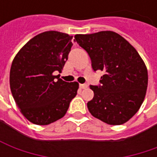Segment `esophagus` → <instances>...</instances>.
I'll list each match as a JSON object with an SVG mask.
<instances>
[{
    "label": "esophagus",
    "instance_id": "esophagus-1",
    "mask_svg": "<svg viewBox=\"0 0 157 157\" xmlns=\"http://www.w3.org/2000/svg\"><path fill=\"white\" fill-rule=\"evenodd\" d=\"M87 85L86 84H80L79 85V87L81 88V89H86V88H87Z\"/></svg>",
    "mask_w": 157,
    "mask_h": 157
}]
</instances>
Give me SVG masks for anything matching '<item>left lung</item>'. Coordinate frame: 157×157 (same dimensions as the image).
I'll return each instance as SVG.
<instances>
[{
	"mask_svg": "<svg viewBox=\"0 0 157 157\" xmlns=\"http://www.w3.org/2000/svg\"><path fill=\"white\" fill-rule=\"evenodd\" d=\"M74 41L87 52L94 71H104L99 86H90L91 114L109 125H121L136 114L148 87V71L139 53L113 31L76 35Z\"/></svg>",
	"mask_w": 157,
	"mask_h": 157,
	"instance_id": "left-lung-1",
	"label": "left lung"
}]
</instances>
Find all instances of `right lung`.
<instances>
[{
    "mask_svg": "<svg viewBox=\"0 0 157 157\" xmlns=\"http://www.w3.org/2000/svg\"><path fill=\"white\" fill-rule=\"evenodd\" d=\"M72 36L45 31L34 36L14 58L10 90L23 116L36 125H48L64 116L77 95L78 83L65 82L53 72L61 71L72 46Z\"/></svg>",
    "mask_w": 157,
    "mask_h": 157,
    "instance_id": "add662e5",
    "label": "right lung"
}]
</instances>
